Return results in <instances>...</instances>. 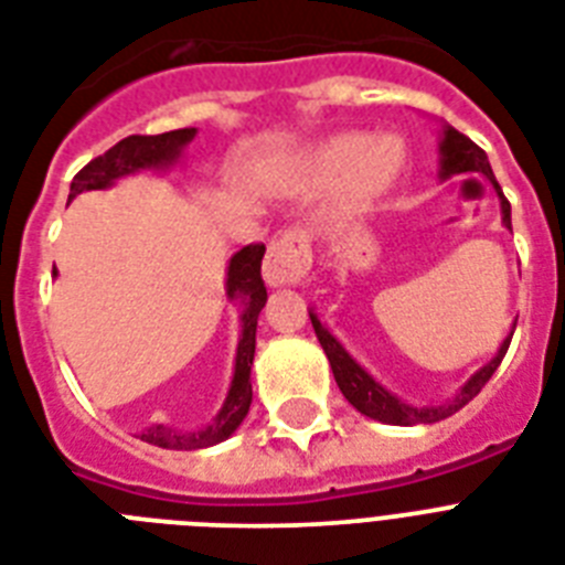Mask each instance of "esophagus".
<instances>
[{
    "label": "esophagus",
    "mask_w": 565,
    "mask_h": 565,
    "mask_svg": "<svg viewBox=\"0 0 565 565\" xmlns=\"http://www.w3.org/2000/svg\"><path fill=\"white\" fill-rule=\"evenodd\" d=\"M311 268V248L306 231H286L268 245L263 277L268 286H297Z\"/></svg>",
    "instance_id": "34e87169"
}]
</instances>
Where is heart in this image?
<instances>
[{
  "mask_svg": "<svg viewBox=\"0 0 565 565\" xmlns=\"http://www.w3.org/2000/svg\"><path fill=\"white\" fill-rule=\"evenodd\" d=\"M404 167L401 143L393 138H375L366 141V135H338L315 149L311 170L323 184H332L340 175V210L343 213H361L393 188Z\"/></svg>",
  "mask_w": 565,
  "mask_h": 565,
  "instance_id": "obj_1",
  "label": "heart"
}]
</instances>
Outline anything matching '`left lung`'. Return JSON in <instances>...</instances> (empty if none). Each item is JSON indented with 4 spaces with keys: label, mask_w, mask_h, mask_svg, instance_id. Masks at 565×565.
<instances>
[{
    "label": "left lung",
    "mask_w": 565,
    "mask_h": 565,
    "mask_svg": "<svg viewBox=\"0 0 565 565\" xmlns=\"http://www.w3.org/2000/svg\"><path fill=\"white\" fill-rule=\"evenodd\" d=\"M439 149H441V179H450L454 172H482L484 179L493 184L497 195H500L502 225L511 227V204H508V199L502 195L500 184H497V179H493V170H491V164H488L484 149H479L477 143L470 141L468 135L456 132L454 126H445V138H441ZM309 317H311V326H315L317 340H320V347H323L326 358H329V363H332L334 381H338L340 393L347 395L349 404H352L358 413H363V416H370V418H375V422H384V424H398V427H409V424H433V422H441V418H447V416H454V413H459V409L465 407L470 398H477L479 390H482V386L491 381V375L497 372V366L502 363V358H505L508 343H511V334H514L511 332L505 340H502L500 352H497L491 361L484 363L482 370L470 375V381L461 386L459 395H456L454 401L439 404V407H413V404H404L398 395H393L390 390H384V386L377 384L375 377L363 370L361 363L349 355L347 349L340 347L338 338H334V334L329 332V329H326L320 320H317L315 311H309Z\"/></svg>",
    "instance_id": "1"
}]
</instances>
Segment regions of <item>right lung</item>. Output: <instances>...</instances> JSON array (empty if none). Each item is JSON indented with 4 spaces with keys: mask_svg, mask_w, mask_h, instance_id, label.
Returning <instances> with one entry per match:
<instances>
[{
    "mask_svg": "<svg viewBox=\"0 0 565 565\" xmlns=\"http://www.w3.org/2000/svg\"><path fill=\"white\" fill-rule=\"evenodd\" d=\"M195 138V129H172L164 135H129L124 141H118L111 149H106L104 156L92 158L72 181L74 195L86 193V190H104L111 188L115 181L132 172L149 170V167H170L179 161L181 149L188 147ZM263 254L265 245H245L239 254H233L231 265H227V282L225 291L231 300L242 302V334L239 347H236V366H233V381L227 390V398L218 409V416L195 433H179L164 424H152L141 433V441L156 447H170V450H199V447H210L225 441L242 418L248 416L250 398V363H254L256 349V317L263 311L268 291L263 282Z\"/></svg>",
    "mask_w": 565,
    "mask_h": 565,
    "instance_id": "1",
    "label": "right lung"
}]
</instances>
